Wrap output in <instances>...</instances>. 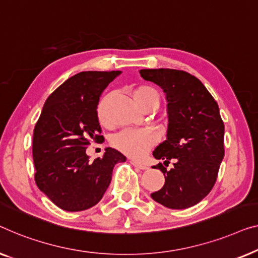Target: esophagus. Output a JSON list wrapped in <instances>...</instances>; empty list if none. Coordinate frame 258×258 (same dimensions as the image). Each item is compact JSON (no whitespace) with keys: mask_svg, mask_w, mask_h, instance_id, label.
Segmentation results:
<instances>
[{"mask_svg":"<svg viewBox=\"0 0 258 258\" xmlns=\"http://www.w3.org/2000/svg\"><path fill=\"white\" fill-rule=\"evenodd\" d=\"M131 164H132L134 167H137V168H139V169H148V166L147 165L141 164V162H139V161L131 160Z\"/></svg>","mask_w":258,"mask_h":258,"instance_id":"esophagus-1","label":"esophagus"}]
</instances>
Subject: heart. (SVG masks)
<instances>
[{
    "label": "heart",
    "mask_w": 258,
    "mask_h": 258,
    "mask_svg": "<svg viewBox=\"0 0 258 258\" xmlns=\"http://www.w3.org/2000/svg\"><path fill=\"white\" fill-rule=\"evenodd\" d=\"M133 99L143 110H155L160 105V93L153 86L148 84H140L133 86L131 90ZM110 103V94L105 93L98 100L96 106V115L100 125H107V106ZM158 134L151 128L140 130H124L114 134L111 139L112 147L121 152L130 158L139 159L145 155L158 143Z\"/></svg>",
    "instance_id": "b5f03b06"
}]
</instances>
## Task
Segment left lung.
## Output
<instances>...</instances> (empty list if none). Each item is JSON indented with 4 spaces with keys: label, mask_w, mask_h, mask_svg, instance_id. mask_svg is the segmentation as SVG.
I'll list each match as a JSON object with an SVG mask.
<instances>
[{
    "label": "left lung",
    "mask_w": 258,
    "mask_h": 258,
    "mask_svg": "<svg viewBox=\"0 0 258 258\" xmlns=\"http://www.w3.org/2000/svg\"><path fill=\"white\" fill-rule=\"evenodd\" d=\"M140 75L160 86L168 101L167 139L153 152L155 159L164 160L154 168L164 173L165 184L151 197L167 208H189L213 189L224 157L219 105L205 85L186 71L144 69ZM170 160L174 167L167 171L164 166Z\"/></svg>",
    "instance_id": "obj_1"
}]
</instances>
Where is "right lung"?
I'll list each match as a JSON object with an SVG mask.
<instances>
[{
	"label": "right lung",
	"mask_w": 258,
	"mask_h": 258,
	"mask_svg": "<svg viewBox=\"0 0 258 258\" xmlns=\"http://www.w3.org/2000/svg\"><path fill=\"white\" fill-rule=\"evenodd\" d=\"M119 71H84L50 94L34 128L32 157L37 187L60 209L81 212L101 200L120 152L106 148L90 162L86 148L103 143L96 106Z\"/></svg>",
	"instance_id": "1"
}]
</instances>
